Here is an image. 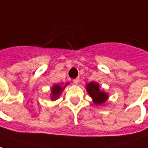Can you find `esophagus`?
<instances>
[{
    "label": "esophagus",
    "mask_w": 148,
    "mask_h": 148,
    "mask_svg": "<svg viewBox=\"0 0 148 148\" xmlns=\"http://www.w3.org/2000/svg\"><path fill=\"white\" fill-rule=\"evenodd\" d=\"M73 82H74V83H75V84H77V83H78V82H79V78H78V77H77V78H74V80H73Z\"/></svg>",
    "instance_id": "1"
}]
</instances>
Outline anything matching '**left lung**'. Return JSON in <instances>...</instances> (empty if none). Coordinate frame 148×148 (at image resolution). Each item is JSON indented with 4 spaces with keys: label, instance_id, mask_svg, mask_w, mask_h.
I'll list each match as a JSON object with an SVG mask.
<instances>
[{
    "label": "left lung",
    "instance_id": "left-lung-1",
    "mask_svg": "<svg viewBox=\"0 0 148 148\" xmlns=\"http://www.w3.org/2000/svg\"><path fill=\"white\" fill-rule=\"evenodd\" d=\"M86 89L88 92L89 95L93 99V102L96 105H101L106 102L108 99V95L100 89L98 83L95 82H90L86 84Z\"/></svg>",
    "mask_w": 148,
    "mask_h": 148
}]
</instances>
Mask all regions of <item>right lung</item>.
Instances as JSON below:
<instances>
[{
	"label": "right lung",
	"instance_id": "add662e5",
	"mask_svg": "<svg viewBox=\"0 0 148 148\" xmlns=\"http://www.w3.org/2000/svg\"><path fill=\"white\" fill-rule=\"evenodd\" d=\"M68 83H66L63 87L61 86L59 84H55L52 88H51V100H56L61 95L62 91L63 90L64 88Z\"/></svg>",
	"mask_w": 148,
	"mask_h": 148
}]
</instances>
